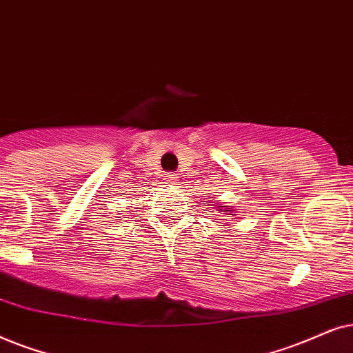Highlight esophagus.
Instances as JSON below:
<instances>
[{
  "label": "esophagus",
  "instance_id": "obj_1",
  "mask_svg": "<svg viewBox=\"0 0 353 353\" xmlns=\"http://www.w3.org/2000/svg\"><path fill=\"white\" fill-rule=\"evenodd\" d=\"M177 179H179V177H177V174H172V172L164 174V181H166L168 184H176Z\"/></svg>",
  "mask_w": 353,
  "mask_h": 353
}]
</instances>
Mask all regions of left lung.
Wrapping results in <instances>:
<instances>
[{
	"label": "left lung",
	"instance_id": "1",
	"mask_svg": "<svg viewBox=\"0 0 353 353\" xmlns=\"http://www.w3.org/2000/svg\"><path fill=\"white\" fill-rule=\"evenodd\" d=\"M225 211H231V210H225Z\"/></svg>",
	"mask_w": 353,
	"mask_h": 353
}]
</instances>
